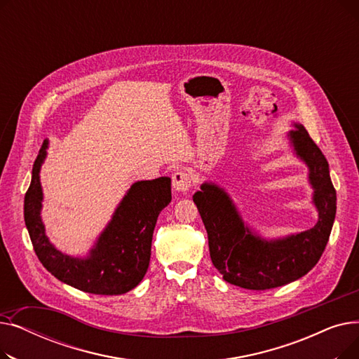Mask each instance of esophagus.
<instances>
[{
    "mask_svg": "<svg viewBox=\"0 0 359 359\" xmlns=\"http://www.w3.org/2000/svg\"><path fill=\"white\" fill-rule=\"evenodd\" d=\"M173 180V187L175 191L177 192H187L191 189L192 186V176L189 172H186V170H177L175 172V175L172 176Z\"/></svg>",
    "mask_w": 359,
    "mask_h": 359,
    "instance_id": "esophagus-1",
    "label": "esophagus"
}]
</instances>
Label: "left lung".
Wrapping results in <instances>:
<instances>
[{"mask_svg":"<svg viewBox=\"0 0 359 359\" xmlns=\"http://www.w3.org/2000/svg\"><path fill=\"white\" fill-rule=\"evenodd\" d=\"M290 138L297 156L310 168L313 201L318 211L313 229L266 241L244 225L233 201L218 186L203 183L194 195L208 233L211 260L233 285L256 291L287 285L310 272L326 249L336 215V191L329 163L303 125H295Z\"/></svg>","mask_w":359,"mask_h":359,"instance_id":"obj_1","label":"left lung"}]
</instances>
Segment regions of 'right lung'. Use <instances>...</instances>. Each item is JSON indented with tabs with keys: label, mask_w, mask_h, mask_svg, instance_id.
<instances>
[{
	"label": "right lung",
	"mask_w": 359,
	"mask_h": 359,
	"mask_svg": "<svg viewBox=\"0 0 359 359\" xmlns=\"http://www.w3.org/2000/svg\"><path fill=\"white\" fill-rule=\"evenodd\" d=\"M48 142L37 154L25 196V222L34 253L42 265L65 284L90 294L121 295L142 280L151 256L158 214L172 201V179L158 177L132 184L87 259H75L49 243L41 219L39 170Z\"/></svg>",
	"instance_id": "add662e5"
}]
</instances>
